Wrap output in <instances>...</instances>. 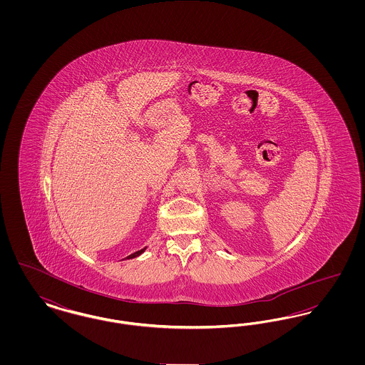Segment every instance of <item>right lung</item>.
Listing matches in <instances>:
<instances>
[{
    "label": "right lung",
    "mask_w": 365,
    "mask_h": 365,
    "mask_svg": "<svg viewBox=\"0 0 365 365\" xmlns=\"http://www.w3.org/2000/svg\"><path fill=\"white\" fill-rule=\"evenodd\" d=\"M146 250V247H143V249H140V250H138V252H135V253H133V255H130V256H127L125 259L128 260V259H134V257H138V256H140L143 252ZM125 259H123V260H125Z\"/></svg>",
    "instance_id": "obj_1"
}]
</instances>
